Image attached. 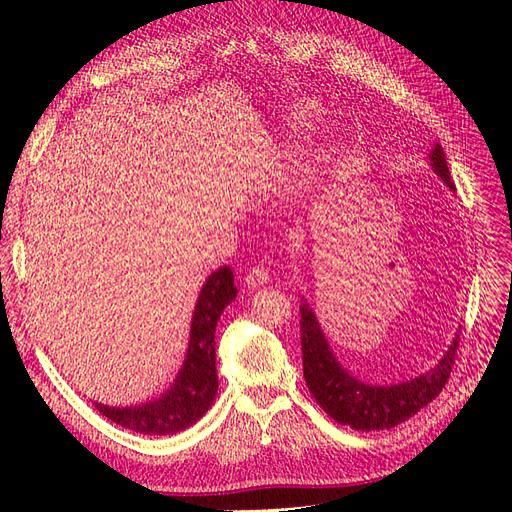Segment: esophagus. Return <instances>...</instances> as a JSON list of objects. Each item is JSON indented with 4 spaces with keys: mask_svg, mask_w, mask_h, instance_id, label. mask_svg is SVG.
I'll return each mask as SVG.
<instances>
[{
    "mask_svg": "<svg viewBox=\"0 0 512 512\" xmlns=\"http://www.w3.org/2000/svg\"><path fill=\"white\" fill-rule=\"evenodd\" d=\"M245 282H247V286H249V288H257V286H263V284L270 282V272H267L265 267H259V265H255L253 270H249V272H247V276H245Z\"/></svg>",
    "mask_w": 512,
    "mask_h": 512,
    "instance_id": "obj_1",
    "label": "esophagus"
}]
</instances>
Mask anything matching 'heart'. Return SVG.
<instances>
[{
  "instance_id": "1",
  "label": "heart",
  "mask_w": 512,
  "mask_h": 512,
  "mask_svg": "<svg viewBox=\"0 0 512 512\" xmlns=\"http://www.w3.org/2000/svg\"><path fill=\"white\" fill-rule=\"evenodd\" d=\"M321 120H324V107L305 101L294 107L292 114L288 116V128L294 132H303L315 128ZM340 139V126L328 124L326 130L319 137L305 147V151L292 161L284 176V197L288 201H303L311 197L317 188L324 184L326 176L332 170V164L336 159V147Z\"/></svg>"
}]
</instances>
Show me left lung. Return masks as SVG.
<instances>
[{"instance_id":"obj_1","label":"left lung","mask_w":512,"mask_h":512,"mask_svg":"<svg viewBox=\"0 0 512 512\" xmlns=\"http://www.w3.org/2000/svg\"><path fill=\"white\" fill-rule=\"evenodd\" d=\"M429 164L454 193L444 149L438 143L429 151ZM301 346L303 375L317 405L340 425L373 432V429H390L407 421L442 392L454 365L459 334L452 338L448 351L432 369L405 382L369 384L357 380L351 371L342 367L313 309L307 299L301 297Z\"/></svg>"}]
</instances>
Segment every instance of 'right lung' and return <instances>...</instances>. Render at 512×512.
<instances>
[{"mask_svg":"<svg viewBox=\"0 0 512 512\" xmlns=\"http://www.w3.org/2000/svg\"><path fill=\"white\" fill-rule=\"evenodd\" d=\"M234 299V276L230 267L224 265L205 280L199 292L186 357L168 390L141 405L110 407L93 402L95 409L114 423L145 436H170L197 423L218 394L215 326Z\"/></svg>","mask_w":512,"mask_h":512,"instance_id":"1","label":"right lung"}]
</instances>
